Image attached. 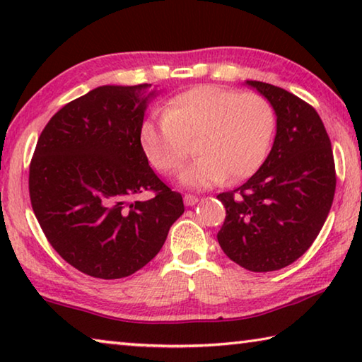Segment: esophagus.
Returning a JSON list of instances; mask_svg holds the SVG:
<instances>
[{
  "label": "esophagus",
  "mask_w": 362,
  "mask_h": 362,
  "mask_svg": "<svg viewBox=\"0 0 362 362\" xmlns=\"http://www.w3.org/2000/svg\"><path fill=\"white\" fill-rule=\"evenodd\" d=\"M183 201H185V204L187 206H194L196 203H198V196H194V194H185L183 196Z\"/></svg>",
  "instance_id": "obj_1"
}]
</instances>
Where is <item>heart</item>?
<instances>
[{"mask_svg": "<svg viewBox=\"0 0 362 362\" xmlns=\"http://www.w3.org/2000/svg\"><path fill=\"white\" fill-rule=\"evenodd\" d=\"M276 113L257 93H240L214 84L194 86L174 95L163 116L140 126V144L153 166L164 175L180 170L194 144L198 158L187 166L180 182L207 188L246 179L259 170L272 148Z\"/></svg>", "mask_w": 362, "mask_h": 362, "instance_id": "b5f03b06", "label": "heart"}]
</instances>
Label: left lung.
Returning a JSON list of instances; mask_svg holds the SVG:
<instances>
[{"label":"left lung","instance_id":"1","mask_svg":"<svg viewBox=\"0 0 362 362\" xmlns=\"http://www.w3.org/2000/svg\"><path fill=\"white\" fill-rule=\"evenodd\" d=\"M276 113V137L260 169L241 187L217 194L226 209L220 247L255 273L281 269L320 235L335 194L330 139L316 110L278 86L247 81Z\"/></svg>","mask_w":362,"mask_h":362}]
</instances>
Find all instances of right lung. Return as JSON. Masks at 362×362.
I'll return each mask as SVG.
<instances>
[{
  "label": "right lung",
  "mask_w": 362,
  "mask_h": 362,
  "mask_svg": "<svg viewBox=\"0 0 362 362\" xmlns=\"http://www.w3.org/2000/svg\"><path fill=\"white\" fill-rule=\"evenodd\" d=\"M150 88L100 86L69 102L42 129L30 163V201L42 233L88 276L119 279L144 268L185 211L140 144ZM145 191L152 198L137 200Z\"/></svg>",
  "instance_id": "1"
}]
</instances>
